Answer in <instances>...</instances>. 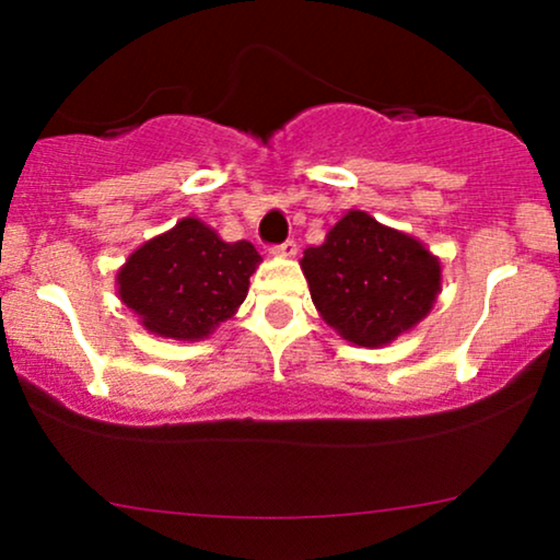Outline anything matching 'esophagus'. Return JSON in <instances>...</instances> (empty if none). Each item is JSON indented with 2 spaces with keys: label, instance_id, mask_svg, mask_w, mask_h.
<instances>
[{
  "label": "esophagus",
  "instance_id": "obj_1",
  "mask_svg": "<svg viewBox=\"0 0 560 560\" xmlns=\"http://www.w3.org/2000/svg\"><path fill=\"white\" fill-rule=\"evenodd\" d=\"M271 253H273V255H284V258H292V255L298 253V242L287 240V242H281V244H273Z\"/></svg>",
  "mask_w": 560,
  "mask_h": 560
}]
</instances>
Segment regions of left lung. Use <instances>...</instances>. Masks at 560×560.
I'll return each mask as SVG.
<instances>
[{
    "mask_svg": "<svg viewBox=\"0 0 560 560\" xmlns=\"http://www.w3.org/2000/svg\"><path fill=\"white\" fill-rule=\"evenodd\" d=\"M313 305L347 342L382 347L432 311L440 260L413 236L350 210L300 260Z\"/></svg>",
    "mask_w": 560,
    "mask_h": 560,
    "instance_id": "obj_1",
    "label": "left lung"
}]
</instances>
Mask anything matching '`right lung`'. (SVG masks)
Masks as SVG:
<instances>
[{
  "label": "right lung",
  "mask_w": 560,
  "mask_h": 560,
  "mask_svg": "<svg viewBox=\"0 0 560 560\" xmlns=\"http://www.w3.org/2000/svg\"><path fill=\"white\" fill-rule=\"evenodd\" d=\"M258 262L249 242H223L202 221L184 218L128 258L118 292L150 331L202 339L242 305Z\"/></svg>",
  "instance_id": "1"
}]
</instances>
